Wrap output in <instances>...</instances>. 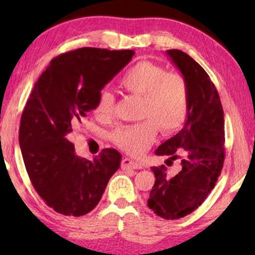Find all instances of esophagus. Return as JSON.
Returning a JSON list of instances; mask_svg holds the SVG:
<instances>
[{
	"label": "esophagus",
	"instance_id": "obj_1",
	"mask_svg": "<svg viewBox=\"0 0 255 255\" xmlns=\"http://www.w3.org/2000/svg\"><path fill=\"white\" fill-rule=\"evenodd\" d=\"M122 169L124 170H128V169H140L142 168V166L140 163H138L137 161H134V160L132 159H128V158H125L122 160Z\"/></svg>",
	"mask_w": 255,
	"mask_h": 255
}]
</instances>
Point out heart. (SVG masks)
Listing matches in <instances>:
<instances>
[{
	"instance_id": "1",
	"label": "heart",
	"mask_w": 255,
	"mask_h": 255,
	"mask_svg": "<svg viewBox=\"0 0 255 255\" xmlns=\"http://www.w3.org/2000/svg\"><path fill=\"white\" fill-rule=\"evenodd\" d=\"M120 83L128 93L141 97L140 117L145 118L139 123L121 125L113 132V141L124 152L140 154L154 140L159 128L170 133L186 121L190 89L186 76L181 73L167 72L162 66L141 60L125 72ZM114 104V96L103 90L97 99L95 113L110 117Z\"/></svg>"
}]
</instances>
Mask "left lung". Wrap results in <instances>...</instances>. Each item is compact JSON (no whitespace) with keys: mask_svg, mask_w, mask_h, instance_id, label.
Instances as JSON below:
<instances>
[{"mask_svg":"<svg viewBox=\"0 0 255 255\" xmlns=\"http://www.w3.org/2000/svg\"><path fill=\"white\" fill-rule=\"evenodd\" d=\"M167 55L186 76L190 100L187 121L179 133L155 149L156 155L179 159L181 169L167 176L166 167H152L155 176L147 205L159 217L179 219L203 203L221 175L225 158L224 113L217 89L207 72L180 50Z\"/></svg>","mask_w":255,"mask_h":255,"instance_id":"left-lung-1","label":"left lung"}]
</instances>
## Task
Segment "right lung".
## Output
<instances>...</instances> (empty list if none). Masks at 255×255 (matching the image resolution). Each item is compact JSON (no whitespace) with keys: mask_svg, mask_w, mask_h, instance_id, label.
<instances>
[{"mask_svg":"<svg viewBox=\"0 0 255 255\" xmlns=\"http://www.w3.org/2000/svg\"><path fill=\"white\" fill-rule=\"evenodd\" d=\"M134 51L82 47L52 59L31 92L19 127V146L34 189L65 216H83L99 204L122 155L104 148L94 160L75 155L71 133L101 90Z\"/></svg>","mask_w":255,"mask_h":255,"instance_id":"obj_1","label":"right lung"}]
</instances>
